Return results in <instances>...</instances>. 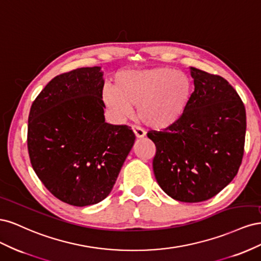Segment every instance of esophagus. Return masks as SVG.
<instances>
[{
    "label": "esophagus",
    "instance_id": "esophagus-1",
    "mask_svg": "<svg viewBox=\"0 0 261 261\" xmlns=\"http://www.w3.org/2000/svg\"><path fill=\"white\" fill-rule=\"evenodd\" d=\"M132 129L137 138H144L146 135L144 129H141L140 127H138V126H132Z\"/></svg>",
    "mask_w": 261,
    "mask_h": 261
}]
</instances>
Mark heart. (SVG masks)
Listing matches in <instances>:
<instances>
[{
  "instance_id": "obj_1",
  "label": "heart",
  "mask_w": 261,
  "mask_h": 261,
  "mask_svg": "<svg viewBox=\"0 0 261 261\" xmlns=\"http://www.w3.org/2000/svg\"><path fill=\"white\" fill-rule=\"evenodd\" d=\"M192 93L189 78L164 67L118 73L113 87H106L102 101L118 118L136 106L137 118L149 127L162 129L183 115Z\"/></svg>"
}]
</instances>
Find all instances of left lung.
Instances as JSON below:
<instances>
[{
  "label": "left lung",
  "mask_w": 261,
  "mask_h": 261,
  "mask_svg": "<svg viewBox=\"0 0 261 261\" xmlns=\"http://www.w3.org/2000/svg\"><path fill=\"white\" fill-rule=\"evenodd\" d=\"M195 90L178 120L147 136L158 184L173 199L200 202L232 181L243 160L246 111L223 77L191 67Z\"/></svg>",
  "instance_id": "left-lung-1"
}]
</instances>
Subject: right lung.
Listing matches in <instances>:
<instances>
[{"instance_id":"1","label":"right lung","mask_w":261,"mask_h":261,"mask_svg":"<svg viewBox=\"0 0 261 261\" xmlns=\"http://www.w3.org/2000/svg\"><path fill=\"white\" fill-rule=\"evenodd\" d=\"M101 67L55 76L38 94L28 117L31 165L48 191L76 207L111 193L135 141L127 125L106 123Z\"/></svg>"}]
</instances>
